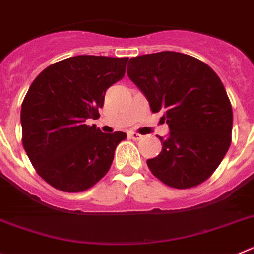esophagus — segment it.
Listing matches in <instances>:
<instances>
[{"instance_id": "esophagus-1", "label": "esophagus", "mask_w": 254, "mask_h": 254, "mask_svg": "<svg viewBox=\"0 0 254 254\" xmlns=\"http://www.w3.org/2000/svg\"><path fill=\"white\" fill-rule=\"evenodd\" d=\"M128 137H129V138L134 139V141H137V139H141V138H142V136H141V134H138V133H136V132H129Z\"/></svg>"}]
</instances>
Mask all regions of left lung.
I'll return each mask as SVG.
<instances>
[{
  "label": "left lung",
  "instance_id": "obj_1",
  "mask_svg": "<svg viewBox=\"0 0 254 254\" xmlns=\"http://www.w3.org/2000/svg\"><path fill=\"white\" fill-rule=\"evenodd\" d=\"M127 75L153 113L161 112L169 134L147 165L166 185L188 189L205 181L227 153L233 112L215 71L196 58L176 51L131 58Z\"/></svg>",
  "mask_w": 254,
  "mask_h": 254
}]
</instances>
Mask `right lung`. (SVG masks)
Wrapping results in <instances>:
<instances>
[{"instance_id":"1","label":"right lung","mask_w":254,"mask_h":254,"mask_svg":"<svg viewBox=\"0 0 254 254\" xmlns=\"http://www.w3.org/2000/svg\"><path fill=\"white\" fill-rule=\"evenodd\" d=\"M128 58L78 55L36 76L21 106L22 145L37 174L66 192L84 191L111 167L125 132L103 133L99 117L107 89L125 75Z\"/></svg>"}]
</instances>
